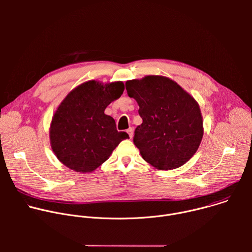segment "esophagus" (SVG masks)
I'll use <instances>...</instances> for the list:
<instances>
[{"mask_svg": "<svg viewBox=\"0 0 252 252\" xmlns=\"http://www.w3.org/2000/svg\"><path fill=\"white\" fill-rule=\"evenodd\" d=\"M126 132L128 133V135H129V137L131 138L132 136H133V127H129L127 130H126Z\"/></svg>", "mask_w": 252, "mask_h": 252, "instance_id": "34e87169", "label": "esophagus"}]
</instances>
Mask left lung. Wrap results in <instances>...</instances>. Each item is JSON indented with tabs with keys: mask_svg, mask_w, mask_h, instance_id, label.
Listing matches in <instances>:
<instances>
[{
	"mask_svg": "<svg viewBox=\"0 0 252 252\" xmlns=\"http://www.w3.org/2000/svg\"><path fill=\"white\" fill-rule=\"evenodd\" d=\"M138 105L142 124L133 143L142 158L158 169L182 166L196 153L203 135L198 103L172 80L148 76L126 83Z\"/></svg>",
	"mask_w": 252,
	"mask_h": 252,
	"instance_id": "obj_1",
	"label": "left lung"
}]
</instances>
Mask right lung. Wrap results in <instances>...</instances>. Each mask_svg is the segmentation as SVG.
<instances>
[{"label": "right lung", "instance_id": "add662e5", "mask_svg": "<svg viewBox=\"0 0 252 252\" xmlns=\"http://www.w3.org/2000/svg\"><path fill=\"white\" fill-rule=\"evenodd\" d=\"M122 82L102 85L89 81L71 91L52 120L50 138L53 152L68 168L92 172L110 158L119 143L129 138L118 131L105 107L124 93Z\"/></svg>", "mask_w": 252, "mask_h": 252}]
</instances>
